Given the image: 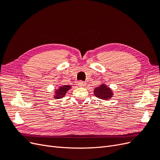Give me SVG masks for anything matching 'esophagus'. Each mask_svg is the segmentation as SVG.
<instances>
[{
  "label": "esophagus",
  "instance_id": "34e87169",
  "mask_svg": "<svg viewBox=\"0 0 160 160\" xmlns=\"http://www.w3.org/2000/svg\"><path fill=\"white\" fill-rule=\"evenodd\" d=\"M86 85V83H85L84 81H79L78 82V86L79 87H81V88H82V87H85Z\"/></svg>",
  "mask_w": 160,
  "mask_h": 160
}]
</instances>
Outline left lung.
<instances>
[{"mask_svg":"<svg viewBox=\"0 0 160 160\" xmlns=\"http://www.w3.org/2000/svg\"><path fill=\"white\" fill-rule=\"evenodd\" d=\"M94 95L95 97L99 99H103V100H108L112 98L113 95V93L112 90L109 88L105 85L102 84L100 85V86L98 88H95L94 90Z\"/></svg>","mask_w":160,"mask_h":160,"instance_id":"obj_1","label":"left lung"}]
</instances>
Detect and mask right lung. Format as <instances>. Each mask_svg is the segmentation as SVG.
I'll use <instances>...</instances> for the list:
<instances>
[{
	"label": "right lung",
	"mask_w": 160,
	"mask_h": 160,
	"mask_svg": "<svg viewBox=\"0 0 160 160\" xmlns=\"http://www.w3.org/2000/svg\"><path fill=\"white\" fill-rule=\"evenodd\" d=\"M71 86L66 85L63 86H60L59 89H56L55 91V95L53 98L55 99H61L67 93V92L71 89Z\"/></svg>",
	"instance_id": "add662e5"
}]
</instances>
